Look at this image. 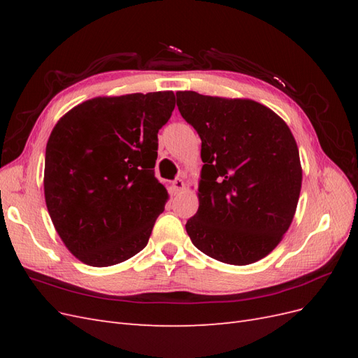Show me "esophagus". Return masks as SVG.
Segmentation results:
<instances>
[{
	"mask_svg": "<svg viewBox=\"0 0 358 358\" xmlns=\"http://www.w3.org/2000/svg\"><path fill=\"white\" fill-rule=\"evenodd\" d=\"M182 189H183V179L182 178H176L175 180H173V191H175V194H178Z\"/></svg>",
	"mask_w": 358,
	"mask_h": 358,
	"instance_id": "1",
	"label": "esophagus"
}]
</instances>
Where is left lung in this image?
<instances>
[{
  "instance_id": "left-lung-1",
  "label": "left lung",
  "mask_w": 358,
  "mask_h": 358,
  "mask_svg": "<svg viewBox=\"0 0 358 358\" xmlns=\"http://www.w3.org/2000/svg\"><path fill=\"white\" fill-rule=\"evenodd\" d=\"M201 138L199 210L191 242L218 262L246 266L268 255L289 229L301 188L299 148L268 107L248 99L176 92Z\"/></svg>"
}]
</instances>
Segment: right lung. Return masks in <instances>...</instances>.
<instances>
[{
	"instance_id": "add662e5",
	"label": "right lung",
	"mask_w": 358,
	"mask_h": 358,
	"mask_svg": "<svg viewBox=\"0 0 358 358\" xmlns=\"http://www.w3.org/2000/svg\"><path fill=\"white\" fill-rule=\"evenodd\" d=\"M171 91L96 96L73 107L46 146L45 199L61 241L82 263L107 267L148 245L169 192L154 173Z\"/></svg>"
}]
</instances>
